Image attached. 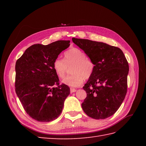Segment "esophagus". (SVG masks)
I'll return each mask as SVG.
<instances>
[{
  "instance_id": "1",
  "label": "esophagus",
  "mask_w": 146,
  "mask_h": 146,
  "mask_svg": "<svg viewBox=\"0 0 146 146\" xmlns=\"http://www.w3.org/2000/svg\"><path fill=\"white\" fill-rule=\"evenodd\" d=\"M76 91V90L75 88H70V93H71V94L75 92Z\"/></svg>"
}]
</instances>
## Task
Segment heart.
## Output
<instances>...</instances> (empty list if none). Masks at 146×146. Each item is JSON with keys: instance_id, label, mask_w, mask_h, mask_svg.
Wrapping results in <instances>:
<instances>
[{"instance_id": "b5f03b06", "label": "heart", "mask_w": 146, "mask_h": 146, "mask_svg": "<svg viewBox=\"0 0 146 146\" xmlns=\"http://www.w3.org/2000/svg\"><path fill=\"white\" fill-rule=\"evenodd\" d=\"M71 68L72 75L67 76L63 80L65 85L71 87H78L81 85L85 79L92 76L94 70V64L90 59L81 49L71 48L64 52V60L56 58L53 63V68L57 76L63 78L68 70Z\"/></svg>"}]
</instances>
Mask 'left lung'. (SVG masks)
<instances>
[{"instance_id": "obj_1", "label": "left lung", "mask_w": 146, "mask_h": 146, "mask_svg": "<svg viewBox=\"0 0 146 146\" xmlns=\"http://www.w3.org/2000/svg\"><path fill=\"white\" fill-rule=\"evenodd\" d=\"M94 64L92 76L83 88L86 92L82 104L85 113L95 119H105L116 112L127 94L129 64L117 47L102 42L72 38Z\"/></svg>"}]
</instances>
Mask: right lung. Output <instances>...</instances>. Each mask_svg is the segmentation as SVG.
<instances>
[{"mask_svg": "<svg viewBox=\"0 0 146 146\" xmlns=\"http://www.w3.org/2000/svg\"><path fill=\"white\" fill-rule=\"evenodd\" d=\"M70 42L60 40L32 45L15 63V92L26 113L38 122L56 119L70 94L68 86L59 85L53 68L54 60Z\"/></svg>", "mask_w": 146, "mask_h": 146, "instance_id": "obj_1", "label": "right lung"}]
</instances>
